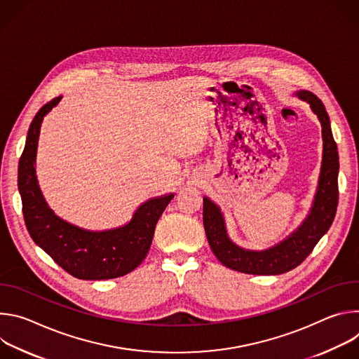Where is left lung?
<instances>
[{
	"label": "left lung",
	"instance_id": "left-lung-1",
	"mask_svg": "<svg viewBox=\"0 0 359 359\" xmlns=\"http://www.w3.org/2000/svg\"><path fill=\"white\" fill-rule=\"evenodd\" d=\"M295 95L309 102L323 128V163L313 208L301 226L287 238L267 250L254 251L241 248L230 240L220 208L209 197H203V224L209 244L217 260L231 270L255 276L287 273L309 257L334 222L338 206L339 159L330 116L323 102L313 92L298 90Z\"/></svg>",
	"mask_w": 359,
	"mask_h": 359
}]
</instances>
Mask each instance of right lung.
I'll list each match as a JSON object with an SVG mask.
<instances>
[{
	"label": "right lung",
	"instance_id": "add662e5",
	"mask_svg": "<svg viewBox=\"0 0 359 359\" xmlns=\"http://www.w3.org/2000/svg\"><path fill=\"white\" fill-rule=\"evenodd\" d=\"M43 105L29 125L18 165V190L29 236L50 259L79 280H109L133 271L147 255L155 227L173 193L153 197L137 208L132 220L112 230L90 231L60 219L46 204L35 175L38 137L45 115L60 104Z\"/></svg>",
	"mask_w": 359,
	"mask_h": 359
}]
</instances>
